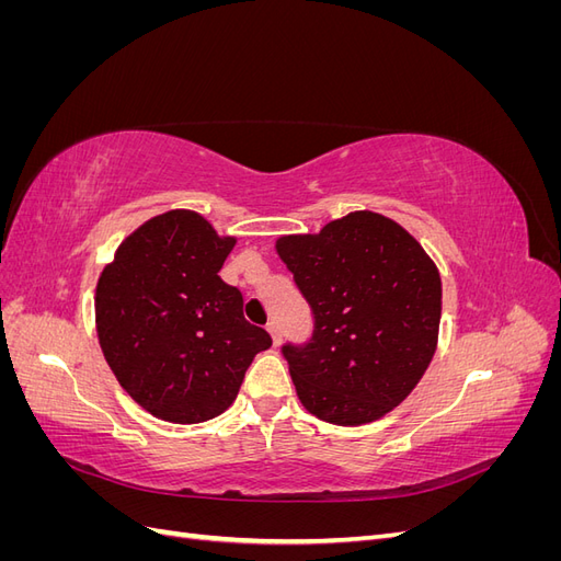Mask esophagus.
I'll return each mask as SVG.
<instances>
[{
    "label": "esophagus",
    "instance_id": "esophagus-1",
    "mask_svg": "<svg viewBox=\"0 0 561 561\" xmlns=\"http://www.w3.org/2000/svg\"><path fill=\"white\" fill-rule=\"evenodd\" d=\"M266 330H268L271 339H274V344L278 346V344H280V328H278V322H276V320H271L268 325H266Z\"/></svg>",
    "mask_w": 561,
    "mask_h": 561
}]
</instances>
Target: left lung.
<instances>
[{"mask_svg":"<svg viewBox=\"0 0 561 561\" xmlns=\"http://www.w3.org/2000/svg\"><path fill=\"white\" fill-rule=\"evenodd\" d=\"M313 332L283 344L301 404L336 426L377 421L412 393L428 369L443 316V283L398 222L358 210L316 236L276 243Z\"/></svg>","mask_w":561,"mask_h":561,"instance_id":"obj_1","label":"left lung"}]
</instances>
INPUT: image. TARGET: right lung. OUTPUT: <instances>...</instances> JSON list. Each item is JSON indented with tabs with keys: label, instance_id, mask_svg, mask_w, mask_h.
I'll list each match as a JSON object with an SVG mask.
<instances>
[{
	"label": "right lung",
	"instance_id": "obj_1",
	"mask_svg": "<svg viewBox=\"0 0 561 561\" xmlns=\"http://www.w3.org/2000/svg\"><path fill=\"white\" fill-rule=\"evenodd\" d=\"M236 239L192 210L151 217L118 245L95 290L98 339L114 377L147 412L173 423L222 414L254 355L271 346L219 278Z\"/></svg>",
	"mask_w": 561,
	"mask_h": 561
}]
</instances>
